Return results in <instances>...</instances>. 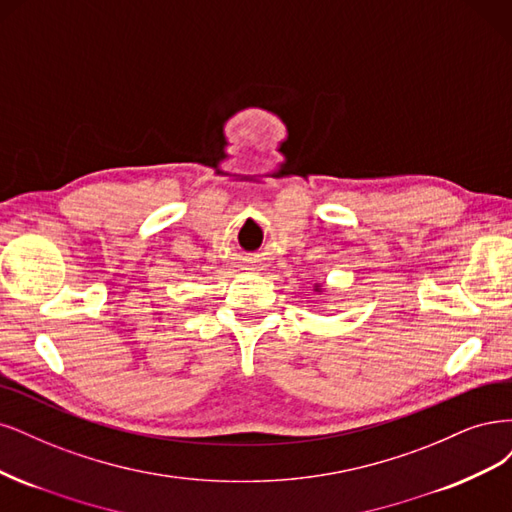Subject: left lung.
<instances>
[{"label": "left lung", "mask_w": 512, "mask_h": 512, "mask_svg": "<svg viewBox=\"0 0 512 512\" xmlns=\"http://www.w3.org/2000/svg\"><path fill=\"white\" fill-rule=\"evenodd\" d=\"M315 291H317V293H323V285L317 283V285H315Z\"/></svg>", "instance_id": "obj_1"}]
</instances>
